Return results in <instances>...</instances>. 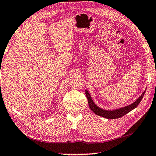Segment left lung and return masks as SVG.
Instances as JSON below:
<instances>
[{"label":"left lung","mask_w":156,"mask_h":156,"mask_svg":"<svg viewBox=\"0 0 156 156\" xmlns=\"http://www.w3.org/2000/svg\"><path fill=\"white\" fill-rule=\"evenodd\" d=\"M145 92H146V90L143 92L142 94L140 95V97L133 102V103L130 104V105H128L122 108H116V109H114V110H106V109H104V108L99 107V106H98L97 104L94 102V101L92 100V98H91L89 91L87 90H85V94H86L87 99H88L89 106V108H91V110L95 114L98 115V116H102L104 117V118H106L108 119H114L121 118V117L123 116L124 115L128 114V113L131 112V111L137 107L140 101H141V99H143V97H144Z\"/></svg>","instance_id":"left-lung-1"}]
</instances>
